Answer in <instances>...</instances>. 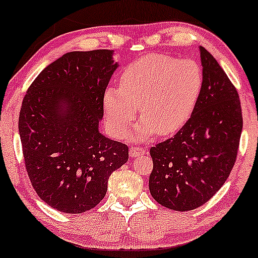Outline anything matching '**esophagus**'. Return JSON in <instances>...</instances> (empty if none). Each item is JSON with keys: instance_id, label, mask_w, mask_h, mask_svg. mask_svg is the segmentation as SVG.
Instances as JSON below:
<instances>
[{"instance_id": "1", "label": "esophagus", "mask_w": 258, "mask_h": 258, "mask_svg": "<svg viewBox=\"0 0 258 258\" xmlns=\"http://www.w3.org/2000/svg\"><path fill=\"white\" fill-rule=\"evenodd\" d=\"M147 153V149L144 147H139V146H134V147H130L129 154L130 157H140V155H144Z\"/></svg>"}]
</instances>
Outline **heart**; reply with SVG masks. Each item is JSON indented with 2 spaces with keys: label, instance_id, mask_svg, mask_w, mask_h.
<instances>
[{
  "label": "heart",
  "instance_id": "1",
  "mask_svg": "<svg viewBox=\"0 0 258 258\" xmlns=\"http://www.w3.org/2000/svg\"><path fill=\"white\" fill-rule=\"evenodd\" d=\"M203 84L201 66L192 59L152 53L133 62L120 75L119 88L109 87L104 93L111 133L125 138L139 107L142 120L134 138L176 134L192 116Z\"/></svg>",
  "mask_w": 258,
  "mask_h": 258
}]
</instances>
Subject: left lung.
Here are the masks:
<instances>
[{
	"label": "left lung",
	"mask_w": 258,
	"mask_h": 258,
	"mask_svg": "<svg viewBox=\"0 0 258 258\" xmlns=\"http://www.w3.org/2000/svg\"><path fill=\"white\" fill-rule=\"evenodd\" d=\"M200 52L205 84L192 116L173 138L149 149V191L161 206L178 212L205 205L226 182L243 129L236 87L205 47Z\"/></svg>",
	"instance_id": "obj_1"
}]
</instances>
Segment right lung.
Returning <instances> with one entry per match:
<instances>
[{
	"label": "right lung",
	"mask_w": 258,
	"mask_h": 258,
	"mask_svg": "<svg viewBox=\"0 0 258 258\" xmlns=\"http://www.w3.org/2000/svg\"><path fill=\"white\" fill-rule=\"evenodd\" d=\"M113 50L68 52L34 79L19 114L25 167L38 196L68 214L94 208L128 146L100 134Z\"/></svg>",
	"instance_id": "1"
}]
</instances>
